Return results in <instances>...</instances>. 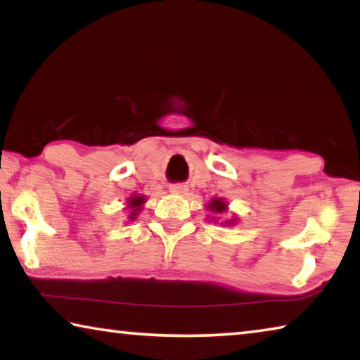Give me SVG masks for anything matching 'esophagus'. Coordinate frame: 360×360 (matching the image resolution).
Instances as JSON below:
<instances>
[{
    "instance_id": "1",
    "label": "esophagus",
    "mask_w": 360,
    "mask_h": 360,
    "mask_svg": "<svg viewBox=\"0 0 360 360\" xmlns=\"http://www.w3.org/2000/svg\"><path fill=\"white\" fill-rule=\"evenodd\" d=\"M169 192L174 195H184L187 192V187L184 184H174L169 187Z\"/></svg>"
}]
</instances>
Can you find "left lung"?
Wrapping results in <instances>:
<instances>
[{"mask_svg":"<svg viewBox=\"0 0 360 360\" xmlns=\"http://www.w3.org/2000/svg\"><path fill=\"white\" fill-rule=\"evenodd\" d=\"M208 208H210V211L216 212V214H221V212L227 211V203H225L222 198H212V202L210 203ZM231 224H235V219L224 222V225H231Z\"/></svg>","mask_w":360,"mask_h":360,"instance_id":"8db88e82","label":"left lung"}]
</instances>
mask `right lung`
Returning <instances> with one entry per match:
<instances>
[{
  "label": "right lung",
  "instance_id": "add662e5",
  "mask_svg": "<svg viewBox=\"0 0 360 360\" xmlns=\"http://www.w3.org/2000/svg\"><path fill=\"white\" fill-rule=\"evenodd\" d=\"M144 202H146V198L143 197V195H133V197L129 198V208L131 210L130 211V216H129L130 221H133V219H136L138 212L141 211V206L144 205Z\"/></svg>",
  "mask_w": 360,
  "mask_h": 360
}]
</instances>
